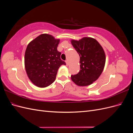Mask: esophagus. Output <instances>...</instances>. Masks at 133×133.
Instances as JSON below:
<instances>
[{
	"mask_svg": "<svg viewBox=\"0 0 133 133\" xmlns=\"http://www.w3.org/2000/svg\"><path fill=\"white\" fill-rule=\"evenodd\" d=\"M65 63H66V65H69V62H68V60H66V61H65Z\"/></svg>",
	"mask_w": 133,
	"mask_h": 133,
	"instance_id": "1",
	"label": "esophagus"
}]
</instances>
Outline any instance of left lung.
Here are the masks:
<instances>
[{"label":"left lung","mask_w":133,"mask_h":133,"mask_svg":"<svg viewBox=\"0 0 133 133\" xmlns=\"http://www.w3.org/2000/svg\"><path fill=\"white\" fill-rule=\"evenodd\" d=\"M71 43L80 56V70L71 76L76 85L85 87L91 85L102 73L106 57L103 47L94 38L84 37L79 41L71 39Z\"/></svg>","instance_id":"8db88e82"}]
</instances>
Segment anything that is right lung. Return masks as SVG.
I'll list each match as a JSON object with an SVG mask.
<instances>
[{"label": "right lung", "instance_id": "right-lung-1", "mask_svg": "<svg viewBox=\"0 0 133 133\" xmlns=\"http://www.w3.org/2000/svg\"><path fill=\"white\" fill-rule=\"evenodd\" d=\"M60 39L42 34L31 41L25 52L24 65L26 74L34 85L45 88L55 80L58 70L66 65L57 50Z\"/></svg>", "mask_w": 133, "mask_h": 133}]
</instances>
